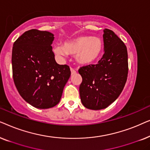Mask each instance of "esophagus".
Instances as JSON below:
<instances>
[{
  "mask_svg": "<svg viewBox=\"0 0 150 150\" xmlns=\"http://www.w3.org/2000/svg\"><path fill=\"white\" fill-rule=\"evenodd\" d=\"M70 70H71V75L75 74L76 73V71L74 69H73L72 67H71V68H70Z\"/></svg>",
  "mask_w": 150,
  "mask_h": 150,
  "instance_id": "esophagus-1",
  "label": "esophagus"
}]
</instances>
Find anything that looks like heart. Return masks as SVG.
Instances as JSON below:
<instances>
[{
	"label": "heart",
	"mask_w": 150,
	"mask_h": 150,
	"mask_svg": "<svg viewBox=\"0 0 150 150\" xmlns=\"http://www.w3.org/2000/svg\"><path fill=\"white\" fill-rule=\"evenodd\" d=\"M104 50L103 41L99 37L81 35L70 42H65L63 46L56 45L53 52L60 57L75 55L79 64L89 65L95 63L101 57Z\"/></svg>",
	"instance_id": "b5f03b06"
}]
</instances>
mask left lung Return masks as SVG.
<instances>
[{"label":"left lung","instance_id":"obj_1","mask_svg":"<svg viewBox=\"0 0 150 150\" xmlns=\"http://www.w3.org/2000/svg\"><path fill=\"white\" fill-rule=\"evenodd\" d=\"M104 54L96 65L79 69L82 83L79 87L83 106L91 110L105 108L119 97L126 83L128 52L124 43L110 29L103 35Z\"/></svg>","mask_w":150,"mask_h":150}]
</instances>
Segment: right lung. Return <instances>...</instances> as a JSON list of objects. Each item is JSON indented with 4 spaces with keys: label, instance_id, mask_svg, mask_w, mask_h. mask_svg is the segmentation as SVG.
Returning a JSON list of instances; mask_svg holds the SVG:
<instances>
[{
    "label": "right lung",
    "instance_id": "obj_1",
    "mask_svg": "<svg viewBox=\"0 0 150 150\" xmlns=\"http://www.w3.org/2000/svg\"><path fill=\"white\" fill-rule=\"evenodd\" d=\"M54 35L31 29L14 42L12 71L14 83L26 102L38 108H49L60 101L71 75L67 65L56 62L51 44Z\"/></svg>",
    "mask_w": 150,
    "mask_h": 150
}]
</instances>
